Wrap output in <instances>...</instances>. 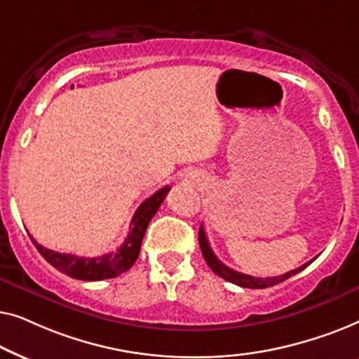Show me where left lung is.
Returning <instances> with one entry per match:
<instances>
[{"label":"left lung","mask_w":359,"mask_h":359,"mask_svg":"<svg viewBox=\"0 0 359 359\" xmlns=\"http://www.w3.org/2000/svg\"><path fill=\"white\" fill-rule=\"evenodd\" d=\"M199 245H201V252H203V257L205 259V263L209 264V268L212 269V271L217 274V276L224 278L225 281L229 283H233L237 284L240 287H250V289H264V287H271L274 284H279L283 281H286L294 274H297L299 271H302L304 268H307L309 264H311L313 259L311 262H307L306 264H302V266H299L296 269H292V271H289L286 274H281V276H273V278H257V276H250V274H243V273H238L235 271V269L225 266V264L220 262V259L215 257L212 248H210L209 245V240L205 237V232H204V227L201 225L199 229Z\"/></svg>","instance_id":"8db88e82"}]
</instances>
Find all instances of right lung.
Returning <instances> with one entry per match:
<instances>
[{
  "label": "right lung",
  "instance_id": "obj_1",
  "mask_svg": "<svg viewBox=\"0 0 359 359\" xmlns=\"http://www.w3.org/2000/svg\"><path fill=\"white\" fill-rule=\"evenodd\" d=\"M168 191L170 186H165V188L156 191L155 194H151L149 199H145L144 203L139 205V209L135 210L134 217H132L130 232L124 240V243H122L116 252L102 255V257L81 258L75 257V255L58 253L39 245L32 237L31 240L32 243L36 245L39 253H41L53 268H57L58 271L67 274V276L81 279V281H101V279L116 278L119 276V274L126 273L127 269H130L132 264L135 263V259L140 253V245L142 240H144L145 230L149 227L151 217H154L156 210L160 209V205L166 198V194H168Z\"/></svg>",
  "mask_w": 359,
  "mask_h": 359
}]
</instances>
